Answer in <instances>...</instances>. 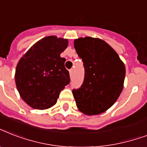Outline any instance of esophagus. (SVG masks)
<instances>
[{
    "mask_svg": "<svg viewBox=\"0 0 147 147\" xmlns=\"http://www.w3.org/2000/svg\"><path fill=\"white\" fill-rule=\"evenodd\" d=\"M69 74H70V76H72V75H73V69H70V70H69Z\"/></svg>",
    "mask_w": 147,
    "mask_h": 147,
    "instance_id": "esophagus-1",
    "label": "esophagus"
}]
</instances>
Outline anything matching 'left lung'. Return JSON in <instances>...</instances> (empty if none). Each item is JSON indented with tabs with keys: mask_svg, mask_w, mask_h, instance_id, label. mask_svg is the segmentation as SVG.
<instances>
[{
	"mask_svg": "<svg viewBox=\"0 0 147 147\" xmlns=\"http://www.w3.org/2000/svg\"><path fill=\"white\" fill-rule=\"evenodd\" d=\"M74 47L83 61L85 76L72 90L76 106L86 115H98L113 106L123 88L125 65L118 54L99 38H79Z\"/></svg>",
	"mask_w": 147,
	"mask_h": 147,
	"instance_id": "obj_1",
	"label": "left lung"
}]
</instances>
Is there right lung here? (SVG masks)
<instances>
[{
	"label": "right lung",
	"instance_id": "add662e5",
	"mask_svg": "<svg viewBox=\"0 0 147 147\" xmlns=\"http://www.w3.org/2000/svg\"><path fill=\"white\" fill-rule=\"evenodd\" d=\"M68 40L48 36L34 45L17 65L15 82L20 96L35 109L54 106L65 86L70 82L65 68V59L60 54L68 46Z\"/></svg>",
	"mask_w": 147,
	"mask_h": 147
}]
</instances>
